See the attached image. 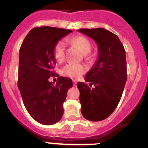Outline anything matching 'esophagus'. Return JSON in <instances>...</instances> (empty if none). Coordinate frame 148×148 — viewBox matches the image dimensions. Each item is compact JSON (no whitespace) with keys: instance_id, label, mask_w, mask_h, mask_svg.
I'll return each instance as SVG.
<instances>
[{"instance_id":"1","label":"esophagus","mask_w":148,"mask_h":148,"mask_svg":"<svg viewBox=\"0 0 148 148\" xmlns=\"http://www.w3.org/2000/svg\"><path fill=\"white\" fill-rule=\"evenodd\" d=\"M73 85L74 86L76 85V82H75V81H73Z\"/></svg>"}]
</instances>
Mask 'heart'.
<instances>
[{
  "label": "heart",
  "mask_w": 148,
  "mask_h": 148,
  "mask_svg": "<svg viewBox=\"0 0 148 148\" xmlns=\"http://www.w3.org/2000/svg\"><path fill=\"white\" fill-rule=\"evenodd\" d=\"M71 42L77 46L84 54H87L90 52L92 45L90 40L84 36H76L71 39ZM66 42L64 40H61L56 43L53 49V55L56 61H62L64 58ZM86 66L81 64L68 63L63 66L61 70V73L64 76L70 77L73 79H77L82 74L85 73Z\"/></svg>",
  "instance_id": "1"
}]
</instances>
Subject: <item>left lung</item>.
Listing matches in <instances>:
<instances>
[{
  "instance_id": "left-lung-1",
  "label": "left lung",
  "mask_w": 148,
  "mask_h": 148,
  "mask_svg": "<svg viewBox=\"0 0 148 148\" xmlns=\"http://www.w3.org/2000/svg\"><path fill=\"white\" fill-rule=\"evenodd\" d=\"M96 43L98 58L87 72L84 82L77 84L80 92L81 112L87 120L99 121L107 119L116 108L127 81L126 53L119 37L104 28L78 30Z\"/></svg>"
}]
</instances>
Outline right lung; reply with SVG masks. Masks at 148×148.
<instances>
[{"mask_svg":"<svg viewBox=\"0 0 148 148\" xmlns=\"http://www.w3.org/2000/svg\"><path fill=\"white\" fill-rule=\"evenodd\" d=\"M73 31L51 27H35L29 31L19 51L18 86L30 116L40 124L50 125L61 120L63 104L73 82L58 77L56 84L49 82L54 76L56 43Z\"/></svg>","mask_w":148,"mask_h":148,"instance_id":"obj_1","label":"right lung"}]
</instances>
